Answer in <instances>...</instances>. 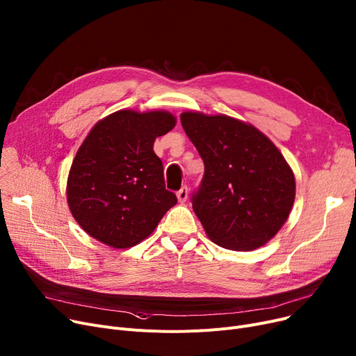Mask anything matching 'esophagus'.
Instances as JSON below:
<instances>
[{
  "label": "esophagus",
  "mask_w": 356,
  "mask_h": 356,
  "mask_svg": "<svg viewBox=\"0 0 356 356\" xmlns=\"http://www.w3.org/2000/svg\"><path fill=\"white\" fill-rule=\"evenodd\" d=\"M177 199L180 203L188 200V196H189V191H188V186H183V188L180 191H177Z\"/></svg>",
  "instance_id": "34e87169"
}]
</instances>
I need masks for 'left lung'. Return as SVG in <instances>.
<instances>
[{
    "mask_svg": "<svg viewBox=\"0 0 356 356\" xmlns=\"http://www.w3.org/2000/svg\"><path fill=\"white\" fill-rule=\"evenodd\" d=\"M183 129L204 164L192 207L215 244L251 251L287 220L296 193L291 168L257 128L227 115L184 112Z\"/></svg>",
    "mask_w": 356,
    "mask_h": 356,
    "instance_id": "obj_1",
    "label": "left lung"
}]
</instances>
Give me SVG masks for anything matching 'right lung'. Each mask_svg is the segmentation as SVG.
Masks as SVG:
<instances>
[{"mask_svg": "<svg viewBox=\"0 0 356 356\" xmlns=\"http://www.w3.org/2000/svg\"><path fill=\"white\" fill-rule=\"evenodd\" d=\"M175 124L164 111L125 109L90 129L67 179L70 212L90 236L114 248L134 247L177 203L153 152L156 137Z\"/></svg>", "mask_w": 356, "mask_h": 356, "instance_id": "add662e5", "label": "right lung"}]
</instances>
